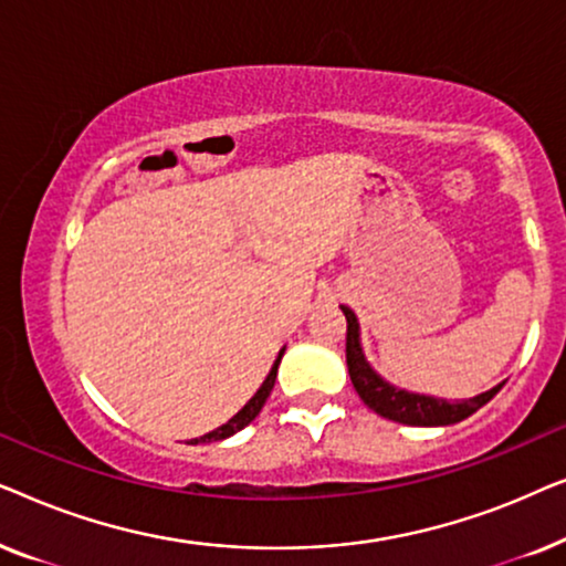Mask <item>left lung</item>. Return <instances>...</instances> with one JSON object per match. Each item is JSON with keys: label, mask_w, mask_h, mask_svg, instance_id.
<instances>
[{"label": "left lung", "mask_w": 566, "mask_h": 566, "mask_svg": "<svg viewBox=\"0 0 566 566\" xmlns=\"http://www.w3.org/2000/svg\"><path fill=\"white\" fill-rule=\"evenodd\" d=\"M343 308L347 319V370H350V381L358 391V397L374 409L376 415L386 417V420L401 422V424H417V428H440V424H455L467 420L482 409L494 394L502 389V384L492 386L490 391L476 394L471 399H438L428 397V394H417L407 389H397V386L376 374L374 366L366 360V353L360 347V324L358 316L350 306Z\"/></svg>", "instance_id": "1"}]
</instances>
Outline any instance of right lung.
<instances>
[{
    "mask_svg": "<svg viewBox=\"0 0 566 566\" xmlns=\"http://www.w3.org/2000/svg\"><path fill=\"white\" fill-rule=\"evenodd\" d=\"M283 353H285V347L281 353H277V358H275V363H273V368H270V374H268V378L265 381H262V386L258 391H254V397L247 401V405L239 409V412L231 417V420L227 422V424H221V428H216V430H211V432H206V436H200V438H196L192 440V446L196 443H211V440H223V438H229V436H234V432H239L242 428H247V424H250L254 417L260 415V409L265 407V401H268V397H270V391H273V386H275V376H277V366H281V358H283Z\"/></svg>",
    "mask_w": 566,
    "mask_h": 566,
    "instance_id": "add662e5",
    "label": "right lung"
}]
</instances>
